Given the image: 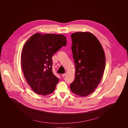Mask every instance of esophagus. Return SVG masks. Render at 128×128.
<instances>
[{
    "label": "esophagus",
    "mask_w": 128,
    "mask_h": 128,
    "mask_svg": "<svg viewBox=\"0 0 128 128\" xmlns=\"http://www.w3.org/2000/svg\"><path fill=\"white\" fill-rule=\"evenodd\" d=\"M66 73H64V74H62V77H64L66 76Z\"/></svg>",
    "instance_id": "1"
}]
</instances>
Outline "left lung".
Wrapping results in <instances>:
<instances>
[{"mask_svg":"<svg viewBox=\"0 0 128 128\" xmlns=\"http://www.w3.org/2000/svg\"><path fill=\"white\" fill-rule=\"evenodd\" d=\"M71 37L75 77L70 88L73 93L86 96L101 81L106 66L105 54L100 41L91 33L75 32Z\"/></svg>","mask_w":128,"mask_h":128,"instance_id":"1","label":"left lung"}]
</instances>
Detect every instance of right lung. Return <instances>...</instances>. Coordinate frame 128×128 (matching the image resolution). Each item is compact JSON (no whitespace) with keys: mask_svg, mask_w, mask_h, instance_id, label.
<instances>
[{"mask_svg":"<svg viewBox=\"0 0 128 128\" xmlns=\"http://www.w3.org/2000/svg\"><path fill=\"white\" fill-rule=\"evenodd\" d=\"M66 44V37L56 34H35L24 45L21 65L32 90L41 95L52 93L59 79L52 72V56Z\"/></svg>","mask_w":128,"mask_h":128,"instance_id":"obj_1","label":"right lung"}]
</instances>
